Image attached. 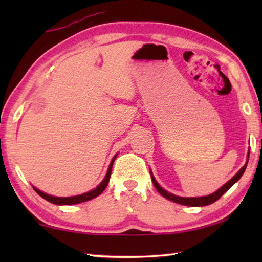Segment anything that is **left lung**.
I'll return each instance as SVG.
<instances>
[{"mask_svg": "<svg viewBox=\"0 0 262 262\" xmlns=\"http://www.w3.org/2000/svg\"><path fill=\"white\" fill-rule=\"evenodd\" d=\"M248 157H250V152H248ZM248 162V161H247ZM247 162L245 165H244L241 170L238 171V173L233 177L232 179H230L227 184L224 186H222V187L216 190L215 193H212L210 195H207V196H202V198H181V196H177V195H173L171 193L166 192L165 189H163L161 186L157 184V181L155 180L154 177L151 176V179H152V184L155 186V188L158 190V193L163 195L164 198L167 199V200H170L172 202H176V203H179V205H184V206H190V207H203V206H208V205H211V203H214L215 201L219 200V199L223 195L227 190L231 187V186L237 183V181L241 179V177L244 174V172H245V168L247 166Z\"/></svg>", "mask_w": 262, "mask_h": 262, "instance_id": "8db88e82", "label": "left lung"}]
</instances>
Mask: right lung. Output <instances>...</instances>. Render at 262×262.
<instances>
[{"mask_svg": "<svg viewBox=\"0 0 262 262\" xmlns=\"http://www.w3.org/2000/svg\"><path fill=\"white\" fill-rule=\"evenodd\" d=\"M115 158H117V156L113 157L112 162H111V164H110L107 173H106V177L104 178V180L101 181V184L98 186V187L95 188L94 190H90V192H88V193H84L82 195H76V196H70V198H56V196H52V195L43 193V192H41V190H39L35 187H33V188L35 192L40 195L41 198H43L45 200L50 201L52 203H54V205H76V203L89 201V200H91V199H95L96 196H98V195L103 193V190L106 188V186H107L110 178H111V172H112V166H113Z\"/></svg>", "mask_w": 262, "mask_h": 262, "instance_id": "obj_1", "label": "right lung"}]
</instances>
